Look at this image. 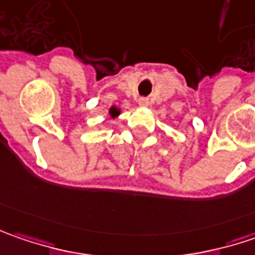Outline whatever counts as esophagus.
<instances>
[{
	"instance_id": "esophagus-1",
	"label": "esophagus",
	"mask_w": 255,
	"mask_h": 255,
	"mask_svg": "<svg viewBox=\"0 0 255 255\" xmlns=\"http://www.w3.org/2000/svg\"><path fill=\"white\" fill-rule=\"evenodd\" d=\"M137 103H139V106H142V108H147V106H149V99H147V98H140V99L137 101Z\"/></svg>"
}]
</instances>
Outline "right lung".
Segmentation results:
<instances>
[{"label": "right lung", "mask_w": 255, "mask_h": 255, "mask_svg": "<svg viewBox=\"0 0 255 255\" xmlns=\"http://www.w3.org/2000/svg\"><path fill=\"white\" fill-rule=\"evenodd\" d=\"M121 115V109L119 108H116V106H111V109H109V116L115 119V118H118Z\"/></svg>", "instance_id": "obj_1"}]
</instances>
